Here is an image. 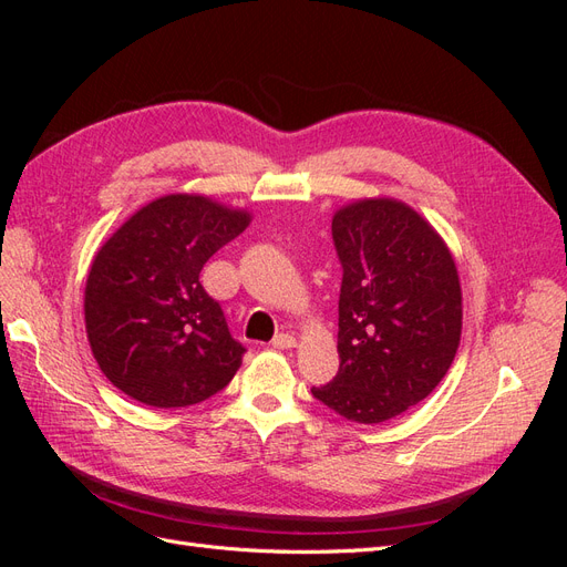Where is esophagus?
Here are the masks:
<instances>
[{"label": "esophagus", "mask_w": 567, "mask_h": 567, "mask_svg": "<svg viewBox=\"0 0 567 567\" xmlns=\"http://www.w3.org/2000/svg\"><path fill=\"white\" fill-rule=\"evenodd\" d=\"M271 348H277V350H290V348H296V338L290 336V333H279V336H274V340H271Z\"/></svg>", "instance_id": "1"}]
</instances>
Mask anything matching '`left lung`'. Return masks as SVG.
<instances>
[{
	"instance_id": "8db88e82",
	"label": "left lung",
	"mask_w": 567,
	"mask_h": 567,
	"mask_svg": "<svg viewBox=\"0 0 567 567\" xmlns=\"http://www.w3.org/2000/svg\"><path fill=\"white\" fill-rule=\"evenodd\" d=\"M342 265L340 369L312 394L342 419L383 423L431 394L461 340V284L440 234L406 203L364 198L333 215Z\"/></svg>"
}]
</instances>
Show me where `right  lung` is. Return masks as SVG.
Masks as SVG:
<instances>
[{
    "instance_id": "1",
    "label": "right lung",
    "mask_w": 567,
    "mask_h": 567,
    "mask_svg": "<svg viewBox=\"0 0 567 567\" xmlns=\"http://www.w3.org/2000/svg\"><path fill=\"white\" fill-rule=\"evenodd\" d=\"M248 225L246 210L169 194L136 210L99 248L84 288V326L99 369L117 390L173 409L227 388L246 348L198 277Z\"/></svg>"
}]
</instances>
